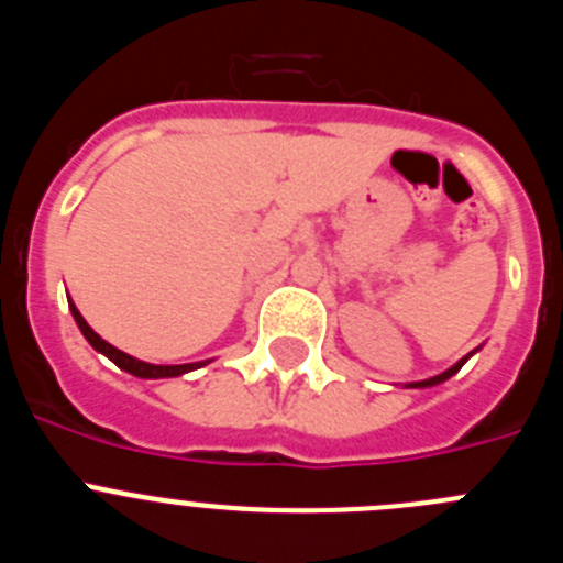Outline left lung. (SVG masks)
<instances>
[{"instance_id":"obj_1","label":"left lung","mask_w":563,"mask_h":563,"mask_svg":"<svg viewBox=\"0 0 563 563\" xmlns=\"http://www.w3.org/2000/svg\"><path fill=\"white\" fill-rule=\"evenodd\" d=\"M476 352V350H474ZM474 352H471V355H474ZM471 355H465L462 357V361H456L454 366H451V369H445L442 372V375H434V377H429V380H417V383H406V386H409V389H426V386H437V383H442V380H449L451 375H456V372L462 369V363L467 361V357Z\"/></svg>"}]
</instances>
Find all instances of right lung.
<instances>
[{
    "mask_svg": "<svg viewBox=\"0 0 563 563\" xmlns=\"http://www.w3.org/2000/svg\"><path fill=\"white\" fill-rule=\"evenodd\" d=\"M69 312H73V318H76L78 330H81V335L87 338L89 346H92L96 352H101V355H107L114 366H121L123 372H129V375H134V377H146V380H157V377H180V375H186V372L200 369V366L211 363V361H200V363H180V366H157V363L137 361V357L126 355V352H121V350H114L112 343L103 341V338L98 335V332L92 330L87 321H84V316L78 312V307L73 305V301H69Z\"/></svg>",
    "mask_w": 563,
    "mask_h": 563,
    "instance_id": "right-lung-1",
    "label": "right lung"
}]
</instances>
